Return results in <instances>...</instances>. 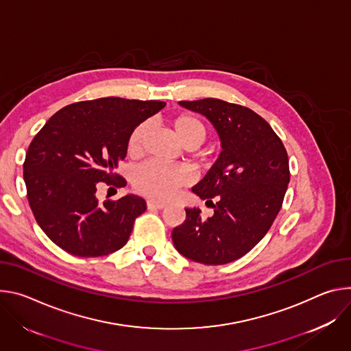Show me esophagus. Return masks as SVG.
<instances>
[{"label": "esophagus", "mask_w": 351, "mask_h": 351, "mask_svg": "<svg viewBox=\"0 0 351 351\" xmlns=\"http://www.w3.org/2000/svg\"><path fill=\"white\" fill-rule=\"evenodd\" d=\"M163 208H166V204H165V202L153 201V199H149V201H147V209H163Z\"/></svg>", "instance_id": "obj_1"}]
</instances>
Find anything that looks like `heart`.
I'll list each match as a JSON object with an SVG mask.
<instances>
[{
  "mask_svg": "<svg viewBox=\"0 0 351 351\" xmlns=\"http://www.w3.org/2000/svg\"><path fill=\"white\" fill-rule=\"evenodd\" d=\"M173 131L182 146L193 149L199 146L206 135L204 124L191 114H180L171 121ZM149 134V124L139 123L130 134L127 150L131 156L142 154ZM192 178L191 170L184 165H162L147 162L138 167L134 174V186L145 197L166 201L176 191L186 185Z\"/></svg>",
  "mask_w": 351,
  "mask_h": 351,
  "instance_id": "obj_1",
  "label": "heart"
}]
</instances>
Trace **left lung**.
Listing matches in <instances>:
<instances>
[{"label": "left lung", "mask_w": 351, "mask_h": 351, "mask_svg": "<svg viewBox=\"0 0 351 351\" xmlns=\"http://www.w3.org/2000/svg\"><path fill=\"white\" fill-rule=\"evenodd\" d=\"M205 115L221 141V153L192 192L213 215L185 209L171 232L176 250L205 265H224L250 252L275 221L290 181L287 152L271 127L252 110L219 99L178 101ZM215 199L216 204L211 201Z\"/></svg>", "instance_id": "left-lung-1"}]
</instances>
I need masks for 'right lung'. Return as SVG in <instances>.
<instances>
[{
    "mask_svg": "<svg viewBox=\"0 0 351 351\" xmlns=\"http://www.w3.org/2000/svg\"><path fill=\"white\" fill-rule=\"evenodd\" d=\"M165 106L121 97L80 101L57 111L37 132L23 180L36 221L54 244L76 256H103L127 244L146 202L128 193L101 204L97 185H127L112 171L125 159L128 136Z\"/></svg>",
    "mask_w": 351,
    "mask_h": 351,
    "instance_id": "add662e5",
    "label": "right lung"
}]
</instances>
